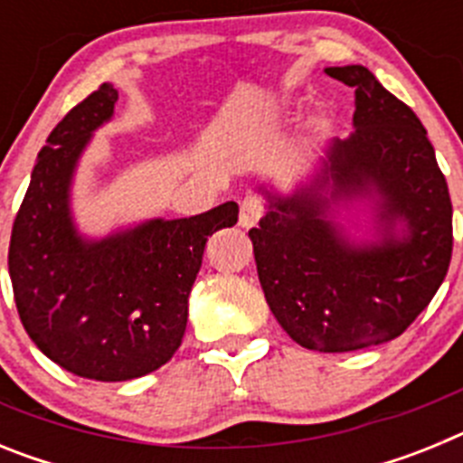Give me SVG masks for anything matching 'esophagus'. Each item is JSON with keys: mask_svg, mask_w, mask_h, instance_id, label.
Segmentation results:
<instances>
[{"mask_svg": "<svg viewBox=\"0 0 463 463\" xmlns=\"http://www.w3.org/2000/svg\"><path fill=\"white\" fill-rule=\"evenodd\" d=\"M264 211H267V202H264V196L255 194V192L245 194V199L241 202L239 224H241V227H245V229L255 227V224L260 222L261 215H264Z\"/></svg>", "mask_w": 463, "mask_h": 463, "instance_id": "34e87169", "label": "esophagus"}]
</instances>
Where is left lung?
I'll use <instances>...</instances> for the list:
<instances>
[{
	"instance_id": "1",
	"label": "left lung",
	"mask_w": 463,
	"mask_h": 463,
	"mask_svg": "<svg viewBox=\"0 0 463 463\" xmlns=\"http://www.w3.org/2000/svg\"><path fill=\"white\" fill-rule=\"evenodd\" d=\"M354 88V134L326 148L325 185L280 199L252 227L267 304L298 345L353 353L401 336L439 292L452 257V202L420 118L362 64L325 69ZM381 194L380 244L350 246L324 213ZM407 222L394 235L395 220Z\"/></svg>"
}]
</instances>
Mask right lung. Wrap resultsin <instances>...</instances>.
<instances>
[{
  "label": "right lung",
  "instance_id": "1",
  "mask_svg": "<svg viewBox=\"0 0 463 463\" xmlns=\"http://www.w3.org/2000/svg\"><path fill=\"white\" fill-rule=\"evenodd\" d=\"M116 101L118 90L104 83L57 122L8 245L24 331L62 369L101 383L141 378L174 357L208 236L239 220L236 202H227L194 218L80 239L69 215V185L85 143L113 116Z\"/></svg>",
  "mask_w": 463,
  "mask_h": 463
}]
</instances>
